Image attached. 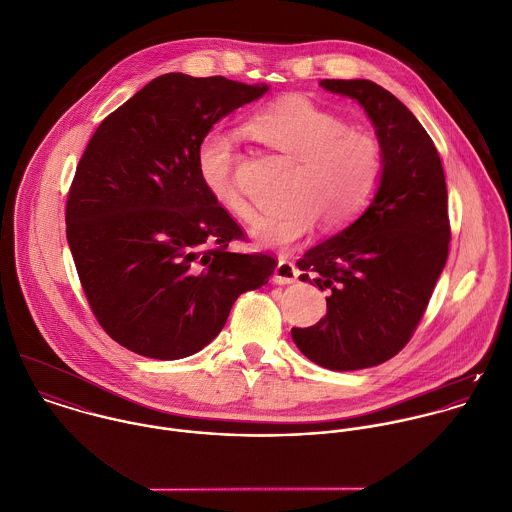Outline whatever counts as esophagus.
Instances as JSON below:
<instances>
[{
    "label": "esophagus",
    "instance_id": "34e87169",
    "mask_svg": "<svg viewBox=\"0 0 512 512\" xmlns=\"http://www.w3.org/2000/svg\"><path fill=\"white\" fill-rule=\"evenodd\" d=\"M299 277V269L287 261V259H279L277 267H275V275H273V281L279 283V285H291L295 283Z\"/></svg>",
    "mask_w": 512,
    "mask_h": 512
}]
</instances>
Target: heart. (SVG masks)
<instances>
[{"label":"heart","mask_w":512,"mask_h":512,"mask_svg":"<svg viewBox=\"0 0 512 512\" xmlns=\"http://www.w3.org/2000/svg\"><path fill=\"white\" fill-rule=\"evenodd\" d=\"M247 132L297 166L287 184L289 205L257 215L249 227L259 247H293L314 231L318 217L334 229L352 223L382 184V140L372 130L350 128L340 114L307 97L289 95L263 106L247 120ZM196 162L209 196L231 215L247 219L251 207L235 184L233 140L221 132L205 134Z\"/></svg>","instance_id":"b5f03b06"}]
</instances>
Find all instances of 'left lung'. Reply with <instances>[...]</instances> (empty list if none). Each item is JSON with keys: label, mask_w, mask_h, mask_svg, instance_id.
I'll list each match as a JSON object with an SVG mask.
<instances>
[{"label": "left lung", "mask_w": 512, "mask_h": 512, "mask_svg": "<svg viewBox=\"0 0 512 512\" xmlns=\"http://www.w3.org/2000/svg\"><path fill=\"white\" fill-rule=\"evenodd\" d=\"M320 87L362 104L386 152L368 209L297 261L301 281L328 297L326 316L291 336L314 364L348 372L378 366L408 344L445 267L451 225L437 148L408 106L366 79H324Z\"/></svg>", "instance_id": "1"}]
</instances>
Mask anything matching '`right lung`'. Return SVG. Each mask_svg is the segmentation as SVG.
Returning a JSON list of instances; mask_svg holds the SVG:
<instances>
[{"label":"right lung","mask_w":512,"mask_h":512,"mask_svg":"<svg viewBox=\"0 0 512 512\" xmlns=\"http://www.w3.org/2000/svg\"><path fill=\"white\" fill-rule=\"evenodd\" d=\"M265 83L166 73L110 112L89 140L67 196V241L104 332L156 360L196 354L277 261L233 253L245 241L198 174L211 126L263 97Z\"/></svg>","instance_id":"right-lung-1"}]
</instances>
